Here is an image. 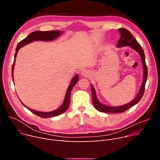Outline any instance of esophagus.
<instances>
[{
  "label": "esophagus",
  "mask_w": 160,
  "mask_h": 160,
  "mask_svg": "<svg viewBox=\"0 0 160 160\" xmlns=\"http://www.w3.org/2000/svg\"><path fill=\"white\" fill-rule=\"evenodd\" d=\"M81 76L83 77H88L90 76V73L87 70H83L81 72Z\"/></svg>",
  "instance_id": "34e87169"
}]
</instances>
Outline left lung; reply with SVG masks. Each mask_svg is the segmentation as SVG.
Here are the masks:
<instances>
[{
    "instance_id": "1",
    "label": "left lung",
    "mask_w": 160,
    "mask_h": 160,
    "mask_svg": "<svg viewBox=\"0 0 160 160\" xmlns=\"http://www.w3.org/2000/svg\"><path fill=\"white\" fill-rule=\"evenodd\" d=\"M118 30L120 33V38L117 45V47L122 48V47L129 46L130 48H131L132 49H133V50H135L136 52H138L141 58L142 66L144 69L143 80H142V83L141 86L140 90L139 91L138 95H137V96L135 97V98L129 103L122 105V106H109L101 103L97 98L96 91L93 85H91V91H92V101H93V104L95 108L100 112H106V113L123 112L127 110L128 109L130 108L131 107L133 106L136 104H138L143 96V94L144 92V89H145L146 82L148 78V68L146 64L144 52L142 49V47L128 30L123 28H119Z\"/></svg>"
}]
</instances>
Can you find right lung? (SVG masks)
I'll return each instance as SVG.
<instances>
[{"label": "right lung", "instance_id": "obj_1", "mask_svg": "<svg viewBox=\"0 0 160 160\" xmlns=\"http://www.w3.org/2000/svg\"><path fill=\"white\" fill-rule=\"evenodd\" d=\"M63 32L62 31L59 30H56V31H46V32H42V31H35L32 33H31L30 35H28L25 38H24L22 40L19 42V43L17 45V48L16 49V53L14 54V62L12 66V80L14 81L13 78V71H14V64H15V61H16V58L17 53L18 52V50L22 48L25 46V45L33 42V41H37V40H42V41H46V42H51L52 41L57 38H58ZM78 80V75H76L71 80L70 84L68 87L66 95L64 97V101L62 104V105L58 108L57 109L54 111H52L50 112H42V111H35L33 109H32L27 106H26L23 103H22L21 100V102L22 104L24 106H25L28 110H30L31 112L34 113L35 115L42 117V118H50V117H56L58 115H60L61 114L63 113L65 111L68 109V108L70 106V94H71V91L74 87V85L77 83Z\"/></svg>", "mask_w": 160, "mask_h": 160}]
</instances>
